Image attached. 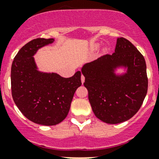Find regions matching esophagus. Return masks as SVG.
Wrapping results in <instances>:
<instances>
[{
  "label": "esophagus",
  "mask_w": 159,
  "mask_h": 159,
  "mask_svg": "<svg viewBox=\"0 0 159 159\" xmlns=\"http://www.w3.org/2000/svg\"><path fill=\"white\" fill-rule=\"evenodd\" d=\"M81 83H84V77L83 76V75H81Z\"/></svg>",
  "instance_id": "esophagus-1"
}]
</instances>
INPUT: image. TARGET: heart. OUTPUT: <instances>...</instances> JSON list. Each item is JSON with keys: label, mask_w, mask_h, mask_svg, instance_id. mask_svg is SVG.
Here are the masks:
<instances>
[{"label": "heart", "mask_w": 159, "mask_h": 159, "mask_svg": "<svg viewBox=\"0 0 159 159\" xmlns=\"http://www.w3.org/2000/svg\"><path fill=\"white\" fill-rule=\"evenodd\" d=\"M94 47H95V48H97V47H98V44H96V45H95Z\"/></svg>", "instance_id": "heart-1"}]
</instances>
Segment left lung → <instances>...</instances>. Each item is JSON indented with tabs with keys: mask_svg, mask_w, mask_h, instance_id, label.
<instances>
[{
	"mask_svg": "<svg viewBox=\"0 0 159 159\" xmlns=\"http://www.w3.org/2000/svg\"><path fill=\"white\" fill-rule=\"evenodd\" d=\"M81 73L93 113L107 124L130 119L139 111L147 95L146 62L125 38H118L113 54L85 63Z\"/></svg>",
	"mask_w": 159,
	"mask_h": 159,
	"instance_id": "1",
	"label": "left lung"
}]
</instances>
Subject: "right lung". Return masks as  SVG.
<instances>
[{
	"mask_svg": "<svg viewBox=\"0 0 159 159\" xmlns=\"http://www.w3.org/2000/svg\"><path fill=\"white\" fill-rule=\"evenodd\" d=\"M54 41V38L32 40L18 52L11 65L15 103L30 121L42 125H55L66 118L75 91L81 84L79 70L66 78L39 70L34 56Z\"/></svg>",
	"mask_w": 159,
	"mask_h": 159,
	"instance_id": "add662e5",
	"label": "right lung"
}]
</instances>
